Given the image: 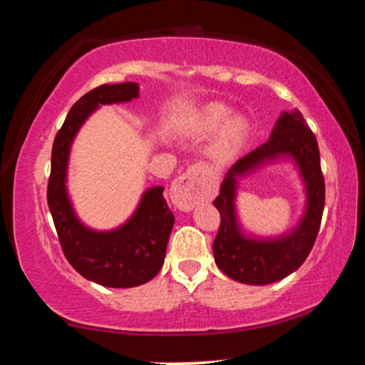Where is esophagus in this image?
Returning <instances> with one entry per match:
<instances>
[{
    "mask_svg": "<svg viewBox=\"0 0 365 365\" xmlns=\"http://www.w3.org/2000/svg\"><path fill=\"white\" fill-rule=\"evenodd\" d=\"M201 170L191 168L183 175L175 178L170 187V201L180 211H191L200 201V191H197V180H200Z\"/></svg>",
    "mask_w": 365,
    "mask_h": 365,
    "instance_id": "1",
    "label": "esophagus"
}]
</instances>
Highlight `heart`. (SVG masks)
<instances>
[{
  "mask_svg": "<svg viewBox=\"0 0 365 365\" xmlns=\"http://www.w3.org/2000/svg\"><path fill=\"white\" fill-rule=\"evenodd\" d=\"M180 133L191 141L212 137L207 146V156L215 164H230L248 148L252 127L246 115L235 113L220 101H209L185 117Z\"/></svg>",
  "mask_w": 365,
  "mask_h": 365,
  "instance_id": "obj_1",
  "label": "heart"
}]
</instances>
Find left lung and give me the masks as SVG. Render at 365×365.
Returning <instances> with one entry per match:
<instances>
[{
    "instance_id": "left-lung-1",
    "label": "left lung",
    "mask_w": 365,
    "mask_h": 365,
    "mask_svg": "<svg viewBox=\"0 0 365 365\" xmlns=\"http://www.w3.org/2000/svg\"><path fill=\"white\" fill-rule=\"evenodd\" d=\"M289 162L305 190V209L299 224L285 234L261 237L242 227L236 209L239 182L270 163ZM325 205V183L320 170L316 135L309 130L298 109L283 110L267 143L237 160L225 174L214 206L220 228L212 251L217 267L232 280L246 285H269L301 267L316 242Z\"/></svg>"
}]
</instances>
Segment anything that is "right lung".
I'll return each mask as SVG.
<instances>
[{
    "instance_id": "right-lung-1",
    "label": "right lung",
    "mask_w": 365,
    "mask_h": 365,
    "mask_svg": "<svg viewBox=\"0 0 365 365\" xmlns=\"http://www.w3.org/2000/svg\"><path fill=\"white\" fill-rule=\"evenodd\" d=\"M140 96L138 83L101 85L71 108L51 153L48 206L67 261L86 280L109 288L143 285L158 275L175 217L165 202L164 187L143 191L135 211L110 230H96L80 220L72 205L67 170L72 143L88 117L101 106L130 103Z\"/></svg>"
}]
</instances>
